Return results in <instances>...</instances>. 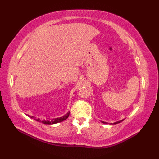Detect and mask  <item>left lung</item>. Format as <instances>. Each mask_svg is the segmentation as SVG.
I'll use <instances>...</instances> for the list:
<instances>
[{"label":"left lung","instance_id":"obj_1","mask_svg":"<svg viewBox=\"0 0 159 159\" xmlns=\"http://www.w3.org/2000/svg\"><path fill=\"white\" fill-rule=\"evenodd\" d=\"M124 120H121V121H117V122H115V123H113L114 124H118V123H120L121 122V121H122ZM102 123H104V124H107V122H104V121H102Z\"/></svg>","mask_w":159,"mask_h":159}]
</instances>
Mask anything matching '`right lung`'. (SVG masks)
I'll return each instance as SVG.
<instances>
[{
  "label": "right lung",
  "instance_id": "right-lung-1",
  "mask_svg": "<svg viewBox=\"0 0 159 159\" xmlns=\"http://www.w3.org/2000/svg\"><path fill=\"white\" fill-rule=\"evenodd\" d=\"M69 115H70V112L67 113V114H66L65 116L61 117H58V118H55V119H53L52 120H40L39 118H36L33 116H29L31 118H33V119H34L35 120L38 121H42L43 124H57V123H59V122H61V121L66 120L67 117H69Z\"/></svg>",
  "mask_w": 159,
  "mask_h": 159
}]
</instances>
